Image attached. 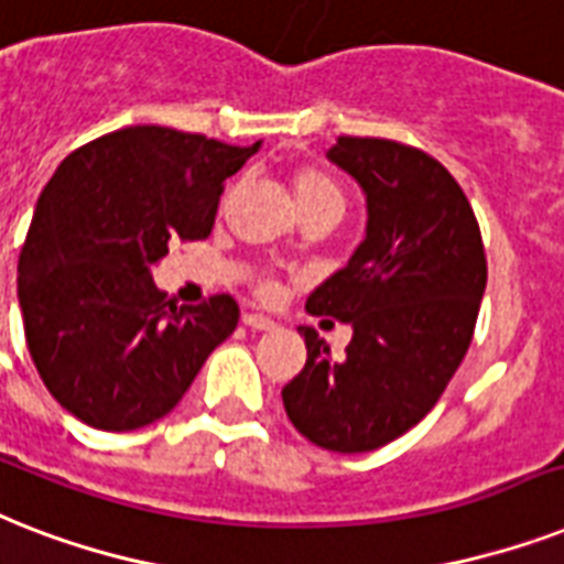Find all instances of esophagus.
Segmentation results:
<instances>
[{
  "label": "esophagus",
  "mask_w": 564,
  "mask_h": 564,
  "mask_svg": "<svg viewBox=\"0 0 564 564\" xmlns=\"http://www.w3.org/2000/svg\"><path fill=\"white\" fill-rule=\"evenodd\" d=\"M241 323H245L247 328H256V332H268V328L276 326L273 319L264 317V314H256V311H245V314H241Z\"/></svg>",
  "instance_id": "1"
}]
</instances>
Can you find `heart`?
<instances>
[{
  "instance_id": "1",
  "label": "heart",
  "mask_w": 564,
  "mask_h": 564,
  "mask_svg": "<svg viewBox=\"0 0 564 564\" xmlns=\"http://www.w3.org/2000/svg\"><path fill=\"white\" fill-rule=\"evenodd\" d=\"M291 183H294L296 204H300L303 215L317 209H335L344 215V188L337 186L335 177H328L323 169H317V165H296V169L291 171ZM256 288H259V294L264 296L276 294V282H273V279H259V285Z\"/></svg>"
}]
</instances>
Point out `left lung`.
I'll return each instance as SVG.
<instances>
[{
    "mask_svg": "<svg viewBox=\"0 0 564 564\" xmlns=\"http://www.w3.org/2000/svg\"><path fill=\"white\" fill-rule=\"evenodd\" d=\"M328 160L367 195V238L305 311L349 323L352 340L335 358L300 326L308 360L282 402L305 440L358 454L393 443L440 402L475 335L486 253L460 183L425 151L340 137Z\"/></svg>",
    "mask_w": 564,
    "mask_h": 564,
    "instance_id": "obj_1",
    "label": "left lung"
}]
</instances>
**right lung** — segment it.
<instances>
[{
	"label": "right lung",
	"mask_w": 564,
	"mask_h": 564,
	"mask_svg": "<svg viewBox=\"0 0 564 564\" xmlns=\"http://www.w3.org/2000/svg\"><path fill=\"white\" fill-rule=\"evenodd\" d=\"M259 142L137 124L57 165L20 253L22 326L48 393L98 431H133L177 408L238 326L215 294L171 305L151 268L174 241L209 238L224 183Z\"/></svg>",
	"instance_id": "add662e5"
}]
</instances>
